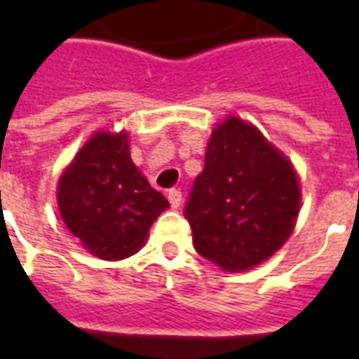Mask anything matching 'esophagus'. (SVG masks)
Listing matches in <instances>:
<instances>
[{
	"label": "esophagus",
	"instance_id": "obj_1",
	"mask_svg": "<svg viewBox=\"0 0 359 359\" xmlns=\"http://www.w3.org/2000/svg\"><path fill=\"white\" fill-rule=\"evenodd\" d=\"M169 203H171L172 210H179L180 208V202H182V194H180V190H169Z\"/></svg>",
	"mask_w": 359,
	"mask_h": 359
}]
</instances>
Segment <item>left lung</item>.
I'll list each match as a JSON object with an SVG mask.
<instances>
[{
	"instance_id": "8db88e82",
	"label": "left lung",
	"mask_w": 359,
	"mask_h": 359,
	"mask_svg": "<svg viewBox=\"0 0 359 359\" xmlns=\"http://www.w3.org/2000/svg\"><path fill=\"white\" fill-rule=\"evenodd\" d=\"M300 202L292 161L257 126L226 115L211 130L184 215L198 254L226 273H242L285 246Z\"/></svg>"
}]
</instances>
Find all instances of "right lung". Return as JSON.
I'll return each mask as SVG.
<instances>
[{
    "label": "right lung",
    "mask_w": 359,
    "mask_h": 359,
    "mask_svg": "<svg viewBox=\"0 0 359 359\" xmlns=\"http://www.w3.org/2000/svg\"><path fill=\"white\" fill-rule=\"evenodd\" d=\"M126 130L97 128L57 180V208L81 246L105 262L134 256L169 208L130 157Z\"/></svg>",
    "instance_id": "right-lung-1"
}]
</instances>
